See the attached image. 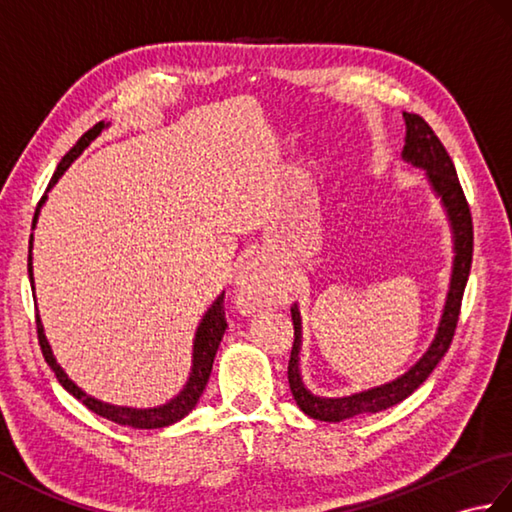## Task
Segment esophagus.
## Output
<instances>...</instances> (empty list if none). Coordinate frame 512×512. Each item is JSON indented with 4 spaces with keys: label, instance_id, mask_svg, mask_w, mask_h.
<instances>
[{
    "label": "esophagus",
    "instance_id": "34e87169",
    "mask_svg": "<svg viewBox=\"0 0 512 512\" xmlns=\"http://www.w3.org/2000/svg\"><path fill=\"white\" fill-rule=\"evenodd\" d=\"M268 288H266V279L259 266H246L242 273L235 279V299L237 306L244 312H255L264 306L268 301Z\"/></svg>",
    "mask_w": 512,
    "mask_h": 512
}]
</instances>
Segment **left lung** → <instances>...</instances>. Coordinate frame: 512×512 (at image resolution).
I'll use <instances>...</instances> for the list:
<instances>
[{
    "instance_id": "left-lung-1",
    "label": "left lung",
    "mask_w": 512,
    "mask_h": 512,
    "mask_svg": "<svg viewBox=\"0 0 512 512\" xmlns=\"http://www.w3.org/2000/svg\"><path fill=\"white\" fill-rule=\"evenodd\" d=\"M405 118V147H402V160L409 162L411 167L422 169L427 176L431 191L438 195L442 202V209L449 217L451 235H453V270H451V284L447 292V301H444V310L438 323L436 339L431 341L429 350L422 354L420 361L409 367L405 374L398 376L391 383L380 387H372L365 391H358L352 396L343 398H323L314 396L306 387L301 378L299 369V352H301V314L297 303L290 308L292 325H295V343H292L290 363H288V383L290 391L295 396L299 409L306 416L323 422H341L354 416H363V413H378L398 405V402L411 396L429 374L436 369L447 354L449 345L453 341L455 325H458L460 308H462V295L469 281L471 262H473V220L471 209L466 204L464 191L460 187L458 173H455L453 160L447 154V149L440 143V138L433 134V129L427 125L422 116L402 112Z\"/></svg>"
}]
</instances>
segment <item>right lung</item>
<instances>
[{
    "instance_id": "1",
    "label": "right lung",
    "mask_w": 512,
    "mask_h": 512,
    "mask_svg": "<svg viewBox=\"0 0 512 512\" xmlns=\"http://www.w3.org/2000/svg\"><path fill=\"white\" fill-rule=\"evenodd\" d=\"M105 127H110V123H96L92 129H88L81 138L79 143H76L68 154H65L59 162L57 171H54V176L48 184V191L57 184V180L63 176L65 169H68L72 162L83 154V149L88 147L92 140L99 136ZM48 200V195H43L37 211H35V220H32V228L37 224V217H39V209L43 206V202ZM28 277H30V284L35 288V279H32V235H30V255H28ZM224 292L220 297L213 301V306L204 312V317L198 325V330H195V339H193V365H191V374L187 385L182 387L180 394L176 398H171L167 405H160V407H147V409H136V407H118V405H110V402H103L99 398H94L90 394H85V391L74 383V380L68 378V374L63 372V367L57 363V358H54L52 350H50V343L46 339V334H43V325L41 319L37 314V334H39V345H41V352L43 358H46V363L50 365V369L57 376L59 383L70 391V394L81 400L85 407L90 411L99 413V416L118 422V424H125V427H134V429H160V427H169V424L182 420L187 413L198 405V400L202 396V391L209 383V376H211V369H213V361H215V354H217V347H220V341L224 336L226 330V319H224Z\"/></svg>"
}]
</instances>
